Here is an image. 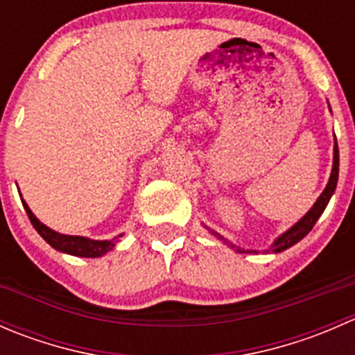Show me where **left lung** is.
<instances>
[{
  "mask_svg": "<svg viewBox=\"0 0 355 355\" xmlns=\"http://www.w3.org/2000/svg\"><path fill=\"white\" fill-rule=\"evenodd\" d=\"M336 182H338V144H336V139H335V146H333V166H331V175H330V180H328L327 187H324V191L321 192V196L318 198L316 202H314V206L311 207L309 211H307L306 214H304L302 218H300L299 221H297L295 225H293L292 228H288L285 234H282L280 237L277 239V241L273 242V245L268 249V252H282V250L288 249V247L295 245L297 242L302 241L304 237H306L307 234H309L311 230H313L314 223L318 221V218L323 214L324 207L328 206V202H330L333 192H335L336 189ZM211 234L216 235L218 239H221L223 242L225 241L223 237H221L220 234H216V232L211 230ZM228 244V242H227ZM232 249H235L237 252H256V250H245V249H241V247H235L234 244H230Z\"/></svg>",
  "mask_w": 355,
  "mask_h": 355,
  "instance_id": "1",
  "label": "left lung"
}]
</instances>
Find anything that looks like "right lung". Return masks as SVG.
Masks as SVG:
<instances>
[{
    "label": "right lung",
    "instance_id": "right-lung-1",
    "mask_svg": "<svg viewBox=\"0 0 355 355\" xmlns=\"http://www.w3.org/2000/svg\"><path fill=\"white\" fill-rule=\"evenodd\" d=\"M20 199H22V196H20ZM22 204L28 220H31L32 227L37 230V234L41 235L53 249L60 250V252H67L78 257H99L103 256V254L110 252L114 247V239L113 241H91V239L78 237V235L58 234V232L51 230V228L46 227L44 223H41V221L34 216V213H32L31 207L27 206V202H25L24 199ZM118 237H121V235H118Z\"/></svg>",
    "mask_w": 355,
    "mask_h": 355
}]
</instances>
